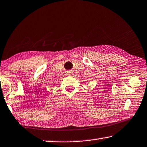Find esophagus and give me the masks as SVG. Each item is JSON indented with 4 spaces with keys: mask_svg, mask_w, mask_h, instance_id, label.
<instances>
[{
    "mask_svg": "<svg viewBox=\"0 0 147 147\" xmlns=\"http://www.w3.org/2000/svg\"><path fill=\"white\" fill-rule=\"evenodd\" d=\"M71 74H72V72H71V71H67V76H70L71 75Z\"/></svg>",
    "mask_w": 147,
    "mask_h": 147,
    "instance_id": "obj_1",
    "label": "esophagus"
}]
</instances>
